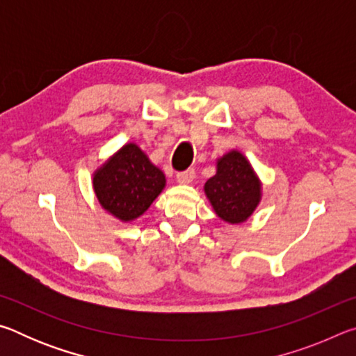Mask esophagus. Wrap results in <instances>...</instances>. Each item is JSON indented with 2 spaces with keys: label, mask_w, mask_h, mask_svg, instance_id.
Masks as SVG:
<instances>
[{
  "label": "esophagus",
  "mask_w": 356,
  "mask_h": 356,
  "mask_svg": "<svg viewBox=\"0 0 356 356\" xmlns=\"http://www.w3.org/2000/svg\"><path fill=\"white\" fill-rule=\"evenodd\" d=\"M195 170H186V171H184V172H179L177 176H176V180H177V184H180V185H188V184H191L193 180H195Z\"/></svg>",
  "instance_id": "esophagus-1"
}]
</instances>
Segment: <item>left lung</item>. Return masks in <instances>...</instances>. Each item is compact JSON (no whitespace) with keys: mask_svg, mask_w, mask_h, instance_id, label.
<instances>
[{"mask_svg":"<svg viewBox=\"0 0 356 356\" xmlns=\"http://www.w3.org/2000/svg\"><path fill=\"white\" fill-rule=\"evenodd\" d=\"M213 212L229 225L248 221L262 201V180L237 149L216 159V172L204 184Z\"/></svg>","mask_w":356,"mask_h":356,"instance_id":"1","label":"left lung"}]
</instances>
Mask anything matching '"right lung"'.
<instances>
[{
	"mask_svg": "<svg viewBox=\"0 0 356 356\" xmlns=\"http://www.w3.org/2000/svg\"><path fill=\"white\" fill-rule=\"evenodd\" d=\"M166 186V177L136 143H127L92 172V190L100 207L130 222L146 212Z\"/></svg>",
	"mask_w": 356,
	"mask_h": 356,
	"instance_id": "obj_1",
	"label": "right lung"
}]
</instances>
